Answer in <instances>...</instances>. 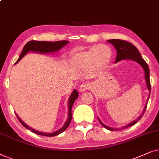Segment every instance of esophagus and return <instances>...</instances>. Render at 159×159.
<instances>
[{
  "label": "esophagus",
  "instance_id": "1",
  "mask_svg": "<svg viewBox=\"0 0 159 159\" xmlns=\"http://www.w3.org/2000/svg\"><path fill=\"white\" fill-rule=\"evenodd\" d=\"M89 88H90L89 84H87V83L83 84L82 85H81V86H80V92H86V91L88 90Z\"/></svg>",
  "mask_w": 159,
  "mask_h": 159
}]
</instances>
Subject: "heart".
<instances>
[{"label": "heart", "instance_id": "1", "mask_svg": "<svg viewBox=\"0 0 159 159\" xmlns=\"http://www.w3.org/2000/svg\"><path fill=\"white\" fill-rule=\"evenodd\" d=\"M112 57L111 48L105 44L93 46L89 49L72 53L70 55L71 64L74 66L88 68L93 72L102 70L107 65Z\"/></svg>", "mask_w": 159, "mask_h": 159}]
</instances>
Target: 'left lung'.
<instances>
[{"label":"left lung","mask_w":159,"mask_h":159,"mask_svg":"<svg viewBox=\"0 0 159 159\" xmlns=\"http://www.w3.org/2000/svg\"><path fill=\"white\" fill-rule=\"evenodd\" d=\"M107 42L110 43H111L113 45L115 48L116 49V52H117V55H116V61L115 63H117L118 62H120V60H133L134 62H136L138 63L139 65H140L143 68L144 73H145V82H146V85H147V88L148 91L150 92L148 97V100L146 102L145 106L144 107L143 111L142 112L141 115L139 116L137 119H135L133 120V121L130 122L129 124H126V126H121L120 128H113V127H110V126H107L106 125H105L100 120H98L100 124H102V126H104L105 128H106L107 129L111 130V131H118L120 129H124L128 128L129 126H132L134 125V124H136V123L138 121V120L140 119V118L143 117V116L144 115V113H145L146 107H147V104L148 102L149 97H150V94H151V83H150V70H149V67L147 63L145 62V61L142 58L141 54L138 49L135 47V46L133 45L132 43H129V42H127L126 41H123V40H120V39H111V40H107Z\"/></svg>","instance_id":"obj_1"}]
</instances>
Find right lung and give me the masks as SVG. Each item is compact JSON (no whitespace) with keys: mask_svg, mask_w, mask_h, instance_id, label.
Listing matches in <instances>:
<instances>
[{"mask_svg":"<svg viewBox=\"0 0 159 159\" xmlns=\"http://www.w3.org/2000/svg\"><path fill=\"white\" fill-rule=\"evenodd\" d=\"M68 43L69 41H55V42L30 41L27 42V43L25 44L24 48H23L22 52L21 53L20 57H19L18 60L16 61L15 64L20 62V61L22 60V58L24 57L25 55L30 52L41 53V54H49V53H54V52H59L61 48L64 47L65 46H66ZM78 93L77 92V90L74 89L73 91V92L71 93L69 99H68V117H67V119L66 121H65L64 125H63L60 129L55 131V132L52 133L42 132H40V131L34 129H32L31 127H30L29 126H27L25 123L23 122L22 120L19 118V116L16 115H16L17 116L18 119L20 121L21 124H22L25 128L27 129H30L31 132H33L34 133H35V134H38L39 135H43V136L54 137L56 136V135L60 134L62 132H64V131L66 130L67 128L69 126L72 119V113H71L72 107H73L74 102H75V99L78 98Z\"/></svg>","mask_w":159,"mask_h":159,"instance_id":"1","label":"right lung"}]
</instances>
